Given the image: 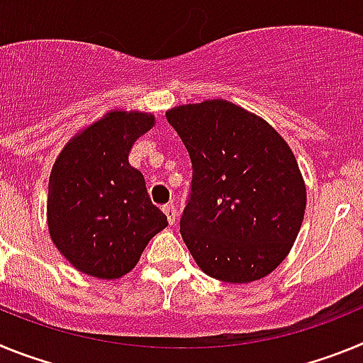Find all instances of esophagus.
<instances>
[{
    "label": "esophagus",
    "instance_id": "esophagus-1",
    "mask_svg": "<svg viewBox=\"0 0 363 363\" xmlns=\"http://www.w3.org/2000/svg\"><path fill=\"white\" fill-rule=\"evenodd\" d=\"M163 213H165L169 223H171V225H174V223H176V207H174V205H172V203L163 205Z\"/></svg>",
    "mask_w": 363,
    "mask_h": 363
}]
</instances>
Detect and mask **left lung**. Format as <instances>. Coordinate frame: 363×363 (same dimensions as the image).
Returning <instances> with one entry per match:
<instances>
[{
  "label": "left lung",
  "mask_w": 363,
  "mask_h": 363,
  "mask_svg": "<svg viewBox=\"0 0 363 363\" xmlns=\"http://www.w3.org/2000/svg\"><path fill=\"white\" fill-rule=\"evenodd\" d=\"M192 163L179 233L198 267L227 284L271 274L306 214V182L284 138L227 99L165 112Z\"/></svg>",
  "instance_id": "obj_1"
}]
</instances>
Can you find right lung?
I'll return each mask as SVG.
<instances>
[{"instance_id":"obj_1","label":"right lung","mask_w":363,"mask_h":363,"mask_svg":"<svg viewBox=\"0 0 363 363\" xmlns=\"http://www.w3.org/2000/svg\"><path fill=\"white\" fill-rule=\"evenodd\" d=\"M152 127L149 112L111 111L70 138L54 162L47 198L50 240L83 274L121 278L167 227L145 178L129 163L134 142Z\"/></svg>"}]
</instances>
